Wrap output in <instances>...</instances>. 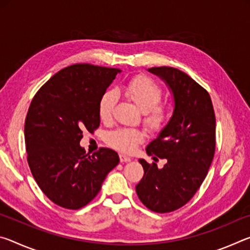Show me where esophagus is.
I'll return each mask as SVG.
<instances>
[{"instance_id":"1","label":"esophagus","mask_w":250,"mask_h":250,"mask_svg":"<svg viewBox=\"0 0 250 250\" xmlns=\"http://www.w3.org/2000/svg\"><path fill=\"white\" fill-rule=\"evenodd\" d=\"M131 161V158L130 156H128V155H125V154H120V162H122V163H125V162H130Z\"/></svg>"}]
</instances>
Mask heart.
Segmentation results:
<instances>
[{
	"instance_id": "heart-1",
	"label": "heart",
	"mask_w": 250,
	"mask_h": 250,
	"mask_svg": "<svg viewBox=\"0 0 250 250\" xmlns=\"http://www.w3.org/2000/svg\"><path fill=\"white\" fill-rule=\"evenodd\" d=\"M125 96L137 104L145 113V122L151 128H159L167 118V109L159 103L162 98V90L158 84L145 76H138L121 86ZM117 103V94L107 90L100 97L98 103V115L100 119L107 122L112 117V111ZM143 140V133L135 129L120 128L108 134L109 145L124 152H132Z\"/></svg>"
}]
</instances>
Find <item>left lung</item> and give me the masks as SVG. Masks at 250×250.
I'll use <instances>...</instances> for the list:
<instances>
[{
    "instance_id": "obj_1",
    "label": "left lung",
    "mask_w": 250,
    "mask_h": 250,
    "mask_svg": "<svg viewBox=\"0 0 250 250\" xmlns=\"http://www.w3.org/2000/svg\"><path fill=\"white\" fill-rule=\"evenodd\" d=\"M147 71L166 83L174 109L146 149L167 163L159 168L155 163L139 160L145 175L135 191L149 209L168 213L185 205L205 180L215 153L216 122L208 92L188 75L173 67H152Z\"/></svg>"
}]
</instances>
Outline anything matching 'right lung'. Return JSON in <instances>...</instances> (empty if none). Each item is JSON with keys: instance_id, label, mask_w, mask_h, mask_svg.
Masks as SVG:
<instances>
[{"instance_id": "right-lung-1", "label": "right lung", "mask_w": 250, "mask_h": 250, "mask_svg": "<svg viewBox=\"0 0 250 250\" xmlns=\"http://www.w3.org/2000/svg\"><path fill=\"white\" fill-rule=\"evenodd\" d=\"M121 69L76 64L59 70L37 91L25 120L32 174L50 201L79 209L94 200L105 176L119 163L116 151L92 155L80 146L83 131L100 125L98 103Z\"/></svg>"}]
</instances>
